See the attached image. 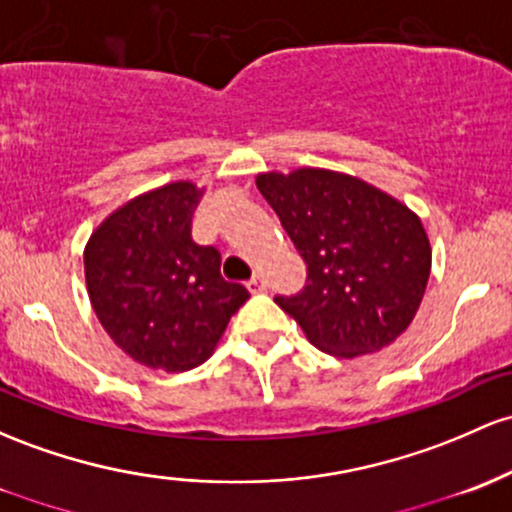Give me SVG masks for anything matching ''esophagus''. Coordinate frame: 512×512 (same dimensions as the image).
Returning a JSON list of instances; mask_svg holds the SVG:
<instances>
[{
    "instance_id": "1",
    "label": "esophagus",
    "mask_w": 512,
    "mask_h": 512,
    "mask_svg": "<svg viewBox=\"0 0 512 512\" xmlns=\"http://www.w3.org/2000/svg\"><path fill=\"white\" fill-rule=\"evenodd\" d=\"M247 289H250L252 294H262V291L267 289V279L262 277V274H255V277H252L250 282H247Z\"/></svg>"
}]
</instances>
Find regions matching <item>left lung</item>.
Returning <instances> with one entry per match:
<instances>
[{
    "label": "left lung",
    "mask_w": 512,
    "mask_h": 512,
    "mask_svg": "<svg viewBox=\"0 0 512 512\" xmlns=\"http://www.w3.org/2000/svg\"><path fill=\"white\" fill-rule=\"evenodd\" d=\"M257 189L308 269L296 296H277L308 342L352 359L379 352L411 325L432 250L415 213L364 179L320 167L257 174Z\"/></svg>",
    "instance_id": "left-lung-1"
}]
</instances>
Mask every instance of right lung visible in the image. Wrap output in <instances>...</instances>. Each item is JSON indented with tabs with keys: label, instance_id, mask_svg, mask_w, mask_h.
<instances>
[{
	"label": "right lung",
	"instance_id": "obj_1",
	"mask_svg": "<svg viewBox=\"0 0 512 512\" xmlns=\"http://www.w3.org/2000/svg\"><path fill=\"white\" fill-rule=\"evenodd\" d=\"M204 189L172 182L126 201L84 247V279L109 338L150 369L179 374L213 355L250 299L221 277V252L192 240Z\"/></svg>",
	"mask_w": 512,
	"mask_h": 512
}]
</instances>
